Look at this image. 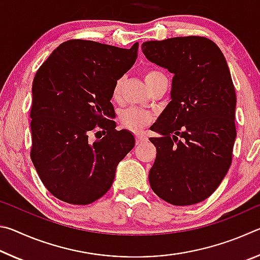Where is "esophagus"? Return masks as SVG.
Here are the masks:
<instances>
[{"mask_svg": "<svg viewBox=\"0 0 260 260\" xmlns=\"http://www.w3.org/2000/svg\"><path fill=\"white\" fill-rule=\"evenodd\" d=\"M135 139H136V144H141V143L146 142V141L148 140L147 136L143 135V134H136Z\"/></svg>", "mask_w": 260, "mask_h": 260, "instance_id": "34e87169", "label": "esophagus"}]
</instances>
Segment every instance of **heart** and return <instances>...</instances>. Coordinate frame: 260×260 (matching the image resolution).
I'll return each mask as SVG.
<instances>
[{
  "instance_id": "b5f03b06",
  "label": "heart",
  "mask_w": 260,
  "mask_h": 260,
  "mask_svg": "<svg viewBox=\"0 0 260 260\" xmlns=\"http://www.w3.org/2000/svg\"><path fill=\"white\" fill-rule=\"evenodd\" d=\"M161 77H165V76L161 72L157 71V70H149V71H146V73H144V80H146L148 87L150 86L153 81L157 80L158 78H161ZM121 86H122V78L118 79V80L114 82L113 89H112L113 99L119 98L120 91H121ZM119 119H120L121 125L124 126L125 128L129 129L132 132H139L142 128H144V127L151 121L152 116L151 113L144 111V110H141L138 108H128L120 113Z\"/></svg>"
}]
</instances>
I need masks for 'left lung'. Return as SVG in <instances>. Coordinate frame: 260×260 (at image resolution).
Segmentation results:
<instances>
[{
	"mask_svg": "<svg viewBox=\"0 0 260 260\" xmlns=\"http://www.w3.org/2000/svg\"><path fill=\"white\" fill-rule=\"evenodd\" d=\"M148 60L174 74L171 102L151 126L160 138L149 172L151 189L173 205L212 195L232 164L236 94L225 56L203 37L142 43Z\"/></svg>",
	"mask_w": 260,
	"mask_h": 260,
	"instance_id": "obj_1",
	"label": "left lung"
}]
</instances>
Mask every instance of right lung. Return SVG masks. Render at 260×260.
I'll use <instances>...</instances> for the list:
<instances>
[{
  "label": "right lung",
  "instance_id": "add662e5",
  "mask_svg": "<svg viewBox=\"0 0 260 260\" xmlns=\"http://www.w3.org/2000/svg\"><path fill=\"white\" fill-rule=\"evenodd\" d=\"M138 49V42L124 49L69 40L35 74L30 158L56 199L76 205L101 199L112 186L117 165L134 148L133 134L117 131L110 119L116 116L110 101L114 82L133 67ZM99 129L105 136L91 143L89 135Z\"/></svg>",
  "mask_w": 260,
  "mask_h": 260
}]
</instances>
